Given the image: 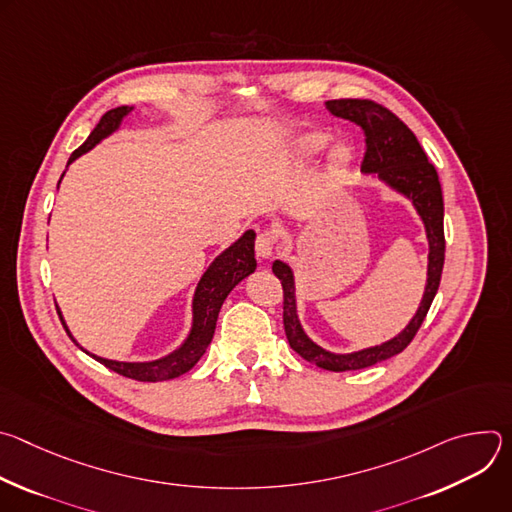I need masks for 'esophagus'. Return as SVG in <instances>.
Segmentation results:
<instances>
[{"label": "esophagus", "mask_w": 512, "mask_h": 512, "mask_svg": "<svg viewBox=\"0 0 512 512\" xmlns=\"http://www.w3.org/2000/svg\"><path fill=\"white\" fill-rule=\"evenodd\" d=\"M275 245H277V235L273 231H261L257 235V241H255V249H257V255L261 259H269L275 251Z\"/></svg>", "instance_id": "esophagus-1"}]
</instances>
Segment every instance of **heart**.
Instances as JSON below:
<instances>
[{"mask_svg":"<svg viewBox=\"0 0 512 512\" xmlns=\"http://www.w3.org/2000/svg\"><path fill=\"white\" fill-rule=\"evenodd\" d=\"M330 143V135L324 131H308L304 135H300L294 143V158L298 162H310L314 158H318L324 150L326 145ZM350 162V150L346 145H338L334 148L332 156H330V170L332 174H342L348 168Z\"/></svg>","mask_w":512,"mask_h":512,"instance_id":"obj_1","label":"heart"}]
</instances>
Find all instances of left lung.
<instances>
[{
	"label": "left lung",
	"instance_id": "1",
	"mask_svg": "<svg viewBox=\"0 0 512 512\" xmlns=\"http://www.w3.org/2000/svg\"><path fill=\"white\" fill-rule=\"evenodd\" d=\"M326 107L336 117L356 123L364 133V158L362 172L377 174L389 186L409 196L423 218V225L429 239V265H427V285L421 306L409 326L393 340L358 350L352 354H332L318 344H314L300 326L296 314L294 296V275L283 261L273 263V273L283 287V328L289 346L302 358L316 364L320 369L342 373L373 367L409 346L421 328L429 306L440 287L444 259H446V237H444V196L442 184L437 178L433 164L427 160L413 131L387 107L371 99H334Z\"/></svg>",
	"mask_w": 512,
	"mask_h": 512
}]
</instances>
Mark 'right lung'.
Returning <instances> with one entry per match:
<instances>
[{
    "mask_svg": "<svg viewBox=\"0 0 512 512\" xmlns=\"http://www.w3.org/2000/svg\"><path fill=\"white\" fill-rule=\"evenodd\" d=\"M129 111H131V107H117V109L107 111L101 117V121L97 123V127L93 129V133L87 137V141L81 145L79 150L72 152L68 164L75 162L81 154L89 152L93 145H97L103 137H107L111 131H115L119 127L121 119ZM255 267H257L255 233L247 231L223 255H218L212 261V265L206 269V273L202 275V279L196 287V294H194V324H192L190 336L170 356H166L162 360H154V362H117V360H107V358H101L95 354H91V356L95 360H99L101 364H105L107 369H111L127 379H135V381H143V383L168 381V379H176V377L188 373L200 360V356L206 352V348L214 336L218 312H221V306L227 300V296L231 294V289L241 279H245L249 273H253ZM58 316H60V312H58ZM60 322H62L64 330L68 332L62 316H60ZM68 336H70V332H68ZM72 342H75V338H72Z\"/></svg>",
    "mask_w": 512,
    "mask_h": 512,
    "instance_id": "1",
    "label": "right lung"
}]
</instances>
